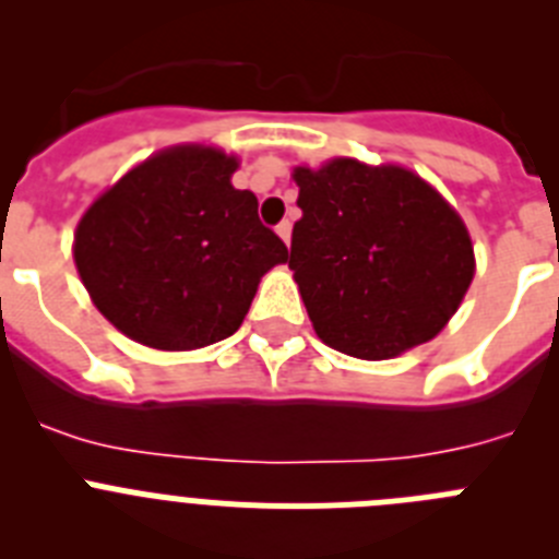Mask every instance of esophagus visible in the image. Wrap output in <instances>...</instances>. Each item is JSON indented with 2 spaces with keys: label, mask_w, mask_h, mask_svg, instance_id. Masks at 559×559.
I'll return each instance as SVG.
<instances>
[{
  "label": "esophagus",
  "mask_w": 559,
  "mask_h": 559,
  "mask_svg": "<svg viewBox=\"0 0 559 559\" xmlns=\"http://www.w3.org/2000/svg\"><path fill=\"white\" fill-rule=\"evenodd\" d=\"M276 235L283 237L285 243H290V221H280V224H276Z\"/></svg>",
  "instance_id": "34e87169"
}]
</instances>
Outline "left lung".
Listing matches in <instances>:
<instances>
[{"instance_id":"left-lung-1","label":"left lung","mask_w":559,"mask_h":559,"mask_svg":"<svg viewBox=\"0 0 559 559\" xmlns=\"http://www.w3.org/2000/svg\"><path fill=\"white\" fill-rule=\"evenodd\" d=\"M302 218L290 271L319 338L383 360L431 341L473 280V246L456 210L403 167L333 159L296 167Z\"/></svg>"}]
</instances>
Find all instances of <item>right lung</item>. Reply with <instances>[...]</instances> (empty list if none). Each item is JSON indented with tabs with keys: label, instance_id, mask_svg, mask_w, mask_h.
<instances>
[{
	"label": "right lung",
	"instance_id": "1",
	"mask_svg": "<svg viewBox=\"0 0 559 559\" xmlns=\"http://www.w3.org/2000/svg\"><path fill=\"white\" fill-rule=\"evenodd\" d=\"M237 159L170 147L133 167L88 206L75 265L108 322L153 349H195L240 328L260 276L288 249L231 187Z\"/></svg>",
	"mask_w": 559,
	"mask_h": 559
}]
</instances>
